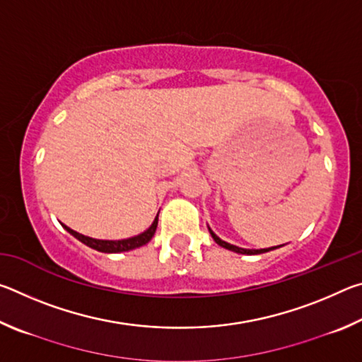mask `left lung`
Here are the masks:
<instances>
[{
	"instance_id": "1",
	"label": "left lung",
	"mask_w": 362,
	"mask_h": 362,
	"mask_svg": "<svg viewBox=\"0 0 362 362\" xmlns=\"http://www.w3.org/2000/svg\"><path fill=\"white\" fill-rule=\"evenodd\" d=\"M209 231H211V235H212V238H214V241H216V243L218 244V246H222V247L228 249V250H233V252H238V254H246V255H255V254H263V252H268V250H269V249H243V247L233 246V244L225 243V241L220 240V238H218L217 235H214L212 230H209ZM272 249H274V247H272Z\"/></svg>"
}]
</instances>
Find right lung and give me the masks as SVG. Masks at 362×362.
Returning <instances> with one entry per match:
<instances>
[{
    "instance_id": "right-lung-1",
    "label": "right lung",
    "mask_w": 362,
    "mask_h": 362,
    "mask_svg": "<svg viewBox=\"0 0 362 362\" xmlns=\"http://www.w3.org/2000/svg\"><path fill=\"white\" fill-rule=\"evenodd\" d=\"M64 228L79 240L81 243H84L86 246L93 247L95 250H99V252H107V254H115V252H124V250H131V249H136L144 246V244L148 243L153 235H155L156 231V226H158V216L155 218V222L151 223V226L146 231L140 233V235L134 236V238H127V240H121V241H103V240H94V238H89V236H84V235H79V233L73 231L69 226H65L62 223Z\"/></svg>"
}]
</instances>
